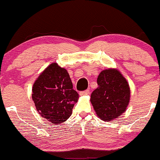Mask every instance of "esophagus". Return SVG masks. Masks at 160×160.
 Returning a JSON list of instances; mask_svg holds the SVG:
<instances>
[{"label": "esophagus", "mask_w": 160, "mask_h": 160, "mask_svg": "<svg viewBox=\"0 0 160 160\" xmlns=\"http://www.w3.org/2000/svg\"><path fill=\"white\" fill-rule=\"evenodd\" d=\"M90 93V90L89 89H86L85 91H82L80 92L79 94L81 96H85V95H88Z\"/></svg>", "instance_id": "esophagus-1"}]
</instances>
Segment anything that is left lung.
Returning <instances> with one entry per match:
<instances>
[{
  "label": "left lung",
  "instance_id": "obj_1",
  "mask_svg": "<svg viewBox=\"0 0 160 160\" xmlns=\"http://www.w3.org/2000/svg\"><path fill=\"white\" fill-rule=\"evenodd\" d=\"M97 88L91 94V101L100 119L110 121L125 111L130 100V88L127 80L117 69L100 72Z\"/></svg>",
  "mask_w": 160,
  "mask_h": 160
}]
</instances>
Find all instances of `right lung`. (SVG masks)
I'll return each mask as SVG.
<instances>
[{"instance_id":"right-lung-1","label":"right lung","mask_w":160,"mask_h":160,"mask_svg":"<svg viewBox=\"0 0 160 160\" xmlns=\"http://www.w3.org/2000/svg\"><path fill=\"white\" fill-rule=\"evenodd\" d=\"M32 96L38 113L56 124L70 118L78 94L73 89L67 70L53 63L33 84Z\"/></svg>"}]
</instances>
